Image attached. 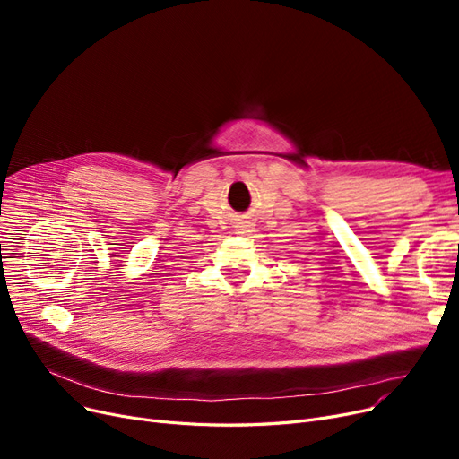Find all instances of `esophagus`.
<instances>
[{"label": "esophagus", "mask_w": 459, "mask_h": 459, "mask_svg": "<svg viewBox=\"0 0 459 459\" xmlns=\"http://www.w3.org/2000/svg\"><path fill=\"white\" fill-rule=\"evenodd\" d=\"M236 230H238V234H247V232H253V223H251V221H246V220L238 221V223H236Z\"/></svg>", "instance_id": "esophagus-1"}]
</instances>
